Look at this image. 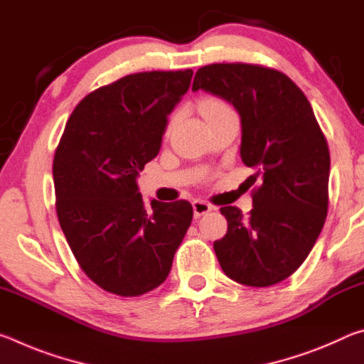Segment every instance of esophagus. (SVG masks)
I'll use <instances>...</instances> for the list:
<instances>
[{
	"mask_svg": "<svg viewBox=\"0 0 364 364\" xmlns=\"http://www.w3.org/2000/svg\"><path fill=\"white\" fill-rule=\"evenodd\" d=\"M193 208H194V217L199 218L202 215H205L212 210V205L208 204L205 200H200V199H196L193 202Z\"/></svg>",
	"mask_w": 364,
	"mask_h": 364,
	"instance_id": "34e87169",
	"label": "esophagus"
}]
</instances>
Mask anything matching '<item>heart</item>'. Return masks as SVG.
<instances>
[{"instance_id": "heart-1", "label": "heart", "mask_w": 364, "mask_h": 364, "mask_svg": "<svg viewBox=\"0 0 364 364\" xmlns=\"http://www.w3.org/2000/svg\"><path fill=\"white\" fill-rule=\"evenodd\" d=\"M231 107L228 106L226 102L221 100H217V97H208V100H204L200 104V112L204 117L210 115V114H217V112H223V110H230Z\"/></svg>"}]
</instances>
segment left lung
Wrapping results in <instances>:
<instances>
[{
	"instance_id": "left-lung-1",
	"label": "left lung",
	"mask_w": 364,
	"mask_h": 364,
	"mask_svg": "<svg viewBox=\"0 0 364 364\" xmlns=\"http://www.w3.org/2000/svg\"><path fill=\"white\" fill-rule=\"evenodd\" d=\"M231 102L241 115L242 162L257 170L254 208L221 207L228 231L213 242L228 278L268 287L297 271L321 232L329 202V147L297 85L257 64H210L196 72L193 91Z\"/></svg>"
}]
</instances>
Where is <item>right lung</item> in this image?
I'll return each instance as SVG.
<instances>
[{
    "label": "right lung",
    "mask_w": 364,
    "mask_h": 364,
    "mask_svg": "<svg viewBox=\"0 0 364 364\" xmlns=\"http://www.w3.org/2000/svg\"><path fill=\"white\" fill-rule=\"evenodd\" d=\"M191 78V69L154 70L101 86L78 102L54 154L59 225L83 273L110 294L162 284L193 221L188 200L146 207L136 184Z\"/></svg>",
    "instance_id": "add662e5"
}]
</instances>
